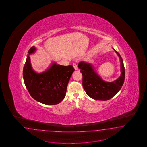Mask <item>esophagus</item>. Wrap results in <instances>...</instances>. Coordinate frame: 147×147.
I'll use <instances>...</instances> for the list:
<instances>
[{"label": "esophagus", "mask_w": 147, "mask_h": 147, "mask_svg": "<svg viewBox=\"0 0 147 147\" xmlns=\"http://www.w3.org/2000/svg\"><path fill=\"white\" fill-rule=\"evenodd\" d=\"M73 66L74 68L75 69L76 71H78V66H77V65H76V63H73Z\"/></svg>", "instance_id": "esophagus-1"}]
</instances>
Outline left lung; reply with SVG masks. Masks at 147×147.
Masks as SVG:
<instances>
[{"label":"left lung","instance_id":"obj_1","mask_svg":"<svg viewBox=\"0 0 147 147\" xmlns=\"http://www.w3.org/2000/svg\"><path fill=\"white\" fill-rule=\"evenodd\" d=\"M115 51L120 60L121 74L119 78L113 82H106L94 70L93 66L88 62L81 61L78 67L82 74V86L86 94L97 100L107 101L114 97L123 85L125 70L123 61L120 54Z\"/></svg>","mask_w":147,"mask_h":147}]
</instances>
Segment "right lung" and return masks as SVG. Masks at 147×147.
<instances>
[{"label":"right lung","mask_w":147,"mask_h":147,"mask_svg":"<svg viewBox=\"0 0 147 147\" xmlns=\"http://www.w3.org/2000/svg\"><path fill=\"white\" fill-rule=\"evenodd\" d=\"M36 49L33 46L28 51L23 69L25 85L31 96L38 102L57 105L65 97L67 85L75 69L71 65L65 66L53 62L45 71L36 73L32 67L30 57Z\"/></svg>","instance_id":"right-lung-1"}]
</instances>
